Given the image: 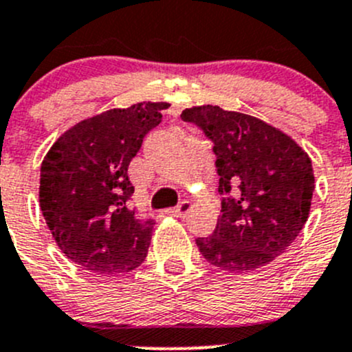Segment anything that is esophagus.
Here are the masks:
<instances>
[{
	"mask_svg": "<svg viewBox=\"0 0 352 352\" xmlns=\"http://www.w3.org/2000/svg\"><path fill=\"white\" fill-rule=\"evenodd\" d=\"M192 210V203L191 201H182L180 205H177L175 208H170L168 213L173 217H186L187 213Z\"/></svg>",
	"mask_w": 352,
	"mask_h": 352,
	"instance_id": "1",
	"label": "esophagus"
}]
</instances>
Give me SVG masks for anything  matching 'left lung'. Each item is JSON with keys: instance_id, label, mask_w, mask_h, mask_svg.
Masks as SVG:
<instances>
[{"instance_id": "obj_1", "label": "left lung", "mask_w": 352, "mask_h": 352, "mask_svg": "<svg viewBox=\"0 0 352 352\" xmlns=\"http://www.w3.org/2000/svg\"><path fill=\"white\" fill-rule=\"evenodd\" d=\"M213 140L222 201L217 228L198 238L215 267L250 272L287 252L309 219L314 172L309 154L290 135L258 118L219 106L184 109Z\"/></svg>"}]
</instances>
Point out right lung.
<instances>
[{
	"label": "right lung",
	"mask_w": 352,
	"mask_h": 352,
	"mask_svg": "<svg viewBox=\"0 0 352 352\" xmlns=\"http://www.w3.org/2000/svg\"><path fill=\"white\" fill-rule=\"evenodd\" d=\"M168 102H137L72 124L48 149L39 173V206L62 254L100 276L144 262L153 221L128 206V165Z\"/></svg>",
	"instance_id": "obj_1"
}]
</instances>
